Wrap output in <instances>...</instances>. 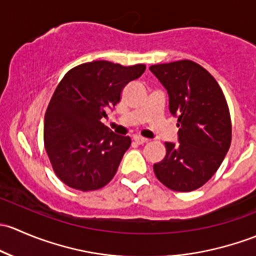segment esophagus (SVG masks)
Segmentation results:
<instances>
[{
    "label": "esophagus",
    "mask_w": 256,
    "mask_h": 256,
    "mask_svg": "<svg viewBox=\"0 0 256 256\" xmlns=\"http://www.w3.org/2000/svg\"><path fill=\"white\" fill-rule=\"evenodd\" d=\"M133 140L136 142V143H138V144H144V143H146L148 139L143 138V136H134Z\"/></svg>",
    "instance_id": "34e87169"
}]
</instances>
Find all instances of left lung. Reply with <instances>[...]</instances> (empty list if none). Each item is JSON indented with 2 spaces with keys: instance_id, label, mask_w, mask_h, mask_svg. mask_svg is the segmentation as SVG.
Here are the masks:
<instances>
[{
  "instance_id": "left-lung-1",
  "label": "left lung",
  "mask_w": 256,
  "mask_h": 256,
  "mask_svg": "<svg viewBox=\"0 0 256 256\" xmlns=\"http://www.w3.org/2000/svg\"><path fill=\"white\" fill-rule=\"evenodd\" d=\"M149 69L168 91V110L178 127V142L165 143L166 155L154 164V172L170 190L194 191L214 175L230 146L226 97L214 78L191 60Z\"/></svg>"
}]
</instances>
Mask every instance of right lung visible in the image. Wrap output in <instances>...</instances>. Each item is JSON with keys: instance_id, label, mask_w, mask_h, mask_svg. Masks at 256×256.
I'll use <instances>...</instances> for the list:
<instances>
[{"instance_id": "1", "label": "right lung", "mask_w": 256, "mask_h": 256, "mask_svg": "<svg viewBox=\"0 0 256 256\" xmlns=\"http://www.w3.org/2000/svg\"><path fill=\"white\" fill-rule=\"evenodd\" d=\"M146 71V65L122 66L86 62L65 74L44 117V146L58 178L71 188L94 191L113 178L130 138L101 122L114 108L120 92Z\"/></svg>"}]
</instances>
